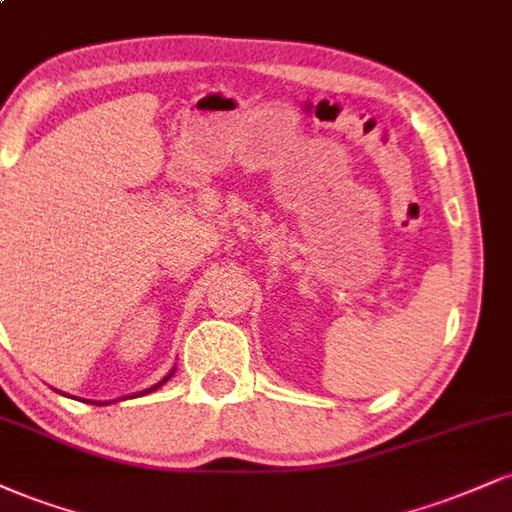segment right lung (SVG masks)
<instances>
[{"mask_svg":"<svg viewBox=\"0 0 512 512\" xmlns=\"http://www.w3.org/2000/svg\"><path fill=\"white\" fill-rule=\"evenodd\" d=\"M171 374H174V372H171ZM171 374H169V377H164L162 381H159V384L157 386H152V389H147V393H150V391H155V389H159V386H162V384H166V381H169L171 379ZM145 393V391H143ZM143 393H140V396H143Z\"/></svg>","mask_w":512,"mask_h":512,"instance_id":"add662e5","label":"right lung"}]
</instances>
